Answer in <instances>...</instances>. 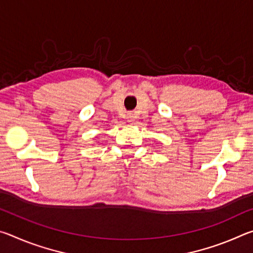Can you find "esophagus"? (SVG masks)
Here are the masks:
<instances>
[{"instance_id": "1", "label": "esophagus", "mask_w": 253, "mask_h": 253, "mask_svg": "<svg viewBox=\"0 0 253 253\" xmlns=\"http://www.w3.org/2000/svg\"><path fill=\"white\" fill-rule=\"evenodd\" d=\"M127 121L129 122L130 124H131V123H134V121H135L134 114H132V113H128V114H127Z\"/></svg>"}]
</instances>
